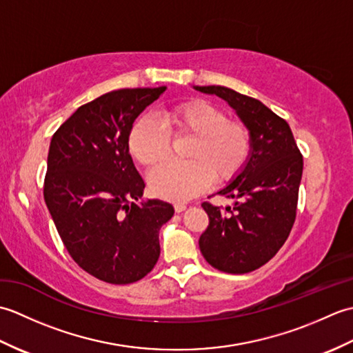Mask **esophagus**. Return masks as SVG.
I'll return each mask as SVG.
<instances>
[{
  "label": "esophagus",
  "instance_id": "1",
  "mask_svg": "<svg viewBox=\"0 0 353 353\" xmlns=\"http://www.w3.org/2000/svg\"><path fill=\"white\" fill-rule=\"evenodd\" d=\"M185 209H186V205H185V203H176V205H174V211H176L177 214L183 212Z\"/></svg>",
  "mask_w": 353,
  "mask_h": 353
}]
</instances>
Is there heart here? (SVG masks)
Wrapping results in <instances>:
<instances>
[{
	"label": "heart",
	"mask_w": 353,
	"mask_h": 353,
	"mask_svg": "<svg viewBox=\"0 0 353 353\" xmlns=\"http://www.w3.org/2000/svg\"><path fill=\"white\" fill-rule=\"evenodd\" d=\"M191 138L186 162H168L150 172V190L170 201H185L211 183L229 182L245 167L252 153L247 125L229 119L221 108L206 100H190L165 110L162 124L142 117L129 134L132 156L145 167L163 162L171 152V138Z\"/></svg>",
	"instance_id": "1"
}]
</instances>
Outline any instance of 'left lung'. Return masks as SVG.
<instances>
[{
  "instance_id": "left-lung-1",
  "label": "left lung",
  "mask_w": 353,
  "mask_h": 353,
  "mask_svg": "<svg viewBox=\"0 0 353 353\" xmlns=\"http://www.w3.org/2000/svg\"><path fill=\"white\" fill-rule=\"evenodd\" d=\"M215 94L236 110L252 134V153L234 182L216 196L234 208L203 201L209 226L201 234V254L214 268L243 274L262 267L287 241L296 220L303 157L288 123L259 100L224 86H196Z\"/></svg>"
}]
</instances>
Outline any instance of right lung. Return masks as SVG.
<instances>
[{
    "mask_svg": "<svg viewBox=\"0 0 353 353\" xmlns=\"http://www.w3.org/2000/svg\"><path fill=\"white\" fill-rule=\"evenodd\" d=\"M161 88L118 89L80 106L52 134L43 199L77 265L108 283H133L161 254L159 230L174 208L137 205L145 183L129 153L134 119Z\"/></svg>",
    "mask_w": 353,
    "mask_h": 353,
    "instance_id": "add662e5",
    "label": "right lung"
}]
</instances>
